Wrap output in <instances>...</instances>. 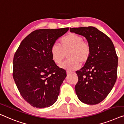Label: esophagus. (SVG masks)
Returning <instances> with one entry per match:
<instances>
[{
	"instance_id": "1",
	"label": "esophagus",
	"mask_w": 124,
	"mask_h": 124,
	"mask_svg": "<svg viewBox=\"0 0 124 124\" xmlns=\"http://www.w3.org/2000/svg\"><path fill=\"white\" fill-rule=\"evenodd\" d=\"M71 73H72V72H70V71H67V76L71 75Z\"/></svg>"
}]
</instances>
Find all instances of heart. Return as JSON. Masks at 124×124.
I'll list each match as a JSON object with an SVG mask.
<instances>
[{
	"label": "heart",
	"instance_id": "obj_1",
	"mask_svg": "<svg viewBox=\"0 0 124 124\" xmlns=\"http://www.w3.org/2000/svg\"><path fill=\"white\" fill-rule=\"evenodd\" d=\"M68 53L70 58L60 65V67L68 71H75L80 67L81 63H85L89 58L91 48L88 43L84 41L80 35L74 33H69L60 40V45L53 44L51 48L52 58L56 64H60Z\"/></svg>",
	"mask_w": 124,
	"mask_h": 124
}]
</instances>
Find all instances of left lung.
I'll use <instances>...</instances> for the list:
<instances>
[{
	"label": "left lung",
	"instance_id": "8db88e82",
	"mask_svg": "<svg viewBox=\"0 0 124 124\" xmlns=\"http://www.w3.org/2000/svg\"><path fill=\"white\" fill-rule=\"evenodd\" d=\"M70 32L85 37L91 48L88 61L76 72L78 78L76 93L83 103L97 104L108 95L117 78L115 47L110 38L95 27L71 28Z\"/></svg>",
	"mask_w": 124,
	"mask_h": 124
}]
</instances>
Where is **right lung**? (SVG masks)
Instances as JSON below:
<instances>
[{
    "label": "right lung",
    "mask_w": 124,
    "mask_h": 124,
    "mask_svg": "<svg viewBox=\"0 0 124 124\" xmlns=\"http://www.w3.org/2000/svg\"><path fill=\"white\" fill-rule=\"evenodd\" d=\"M68 28L42 29L22 40L13 58V76L24 99L34 108L54 104L67 74L53 61L51 48Z\"/></svg>",
    "instance_id": "1"
}]
</instances>
